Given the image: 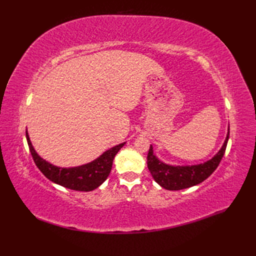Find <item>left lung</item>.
I'll use <instances>...</instances> for the list:
<instances>
[{"label": "left lung", "mask_w": 256, "mask_h": 256, "mask_svg": "<svg viewBox=\"0 0 256 256\" xmlns=\"http://www.w3.org/2000/svg\"><path fill=\"white\" fill-rule=\"evenodd\" d=\"M230 136V129L222 148L216 156L203 164L191 166H172L162 164L152 152V146L150 145L148 154H147V166L154 180L158 182L162 188L168 190H182L192 187L204 182L210 176L214 170L218 168Z\"/></svg>", "instance_id": "obj_1"}]
</instances>
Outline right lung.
Wrapping results in <instances>:
<instances>
[{
    "instance_id": "obj_1",
    "label": "right lung",
    "mask_w": 256,
    "mask_h": 256,
    "mask_svg": "<svg viewBox=\"0 0 256 256\" xmlns=\"http://www.w3.org/2000/svg\"><path fill=\"white\" fill-rule=\"evenodd\" d=\"M26 134L30 154L40 172L51 182L76 191H92L98 188L109 176L115 154L125 144L122 143L112 147L90 164L76 168H62L50 164L49 162L38 156L30 141L28 131Z\"/></svg>"
}]
</instances>
